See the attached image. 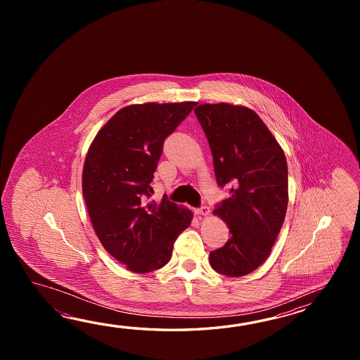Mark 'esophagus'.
<instances>
[{
  "instance_id": "1",
  "label": "esophagus",
  "mask_w": 360,
  "mask_h": 360,
  "mask_svg": "<svg viewBox=\"0 0 360 360\" xmlns=\"http://www.w3.org/2000/svg\"><path fill=\"white\" fill-rule=\"evenodd\" d=\"M194 212L197 214H202V216H207V214H210V208L207 206L199 207V208L194 210Z\"/></svg>"
}]
</instances>
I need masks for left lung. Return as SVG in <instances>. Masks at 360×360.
Segmentation results:
<instances>
[{"mask_svg": "<svg viewBox=\"0 0 360 360\" xmlns=\"http://www.w3.org/2000/svg\"><path fill=\"white\" fill-rule=\"evenodd\" d=\"M194 113L212 152L217 185L230 186L229 198L214 211L226 222L230 238L210 252V264L222 276H247L268 259L283 225L288 205L285 155L250 108L202 104Z\"/></svg>", "mask_w": 360, "mask_h": 360, "instance_id": "1", "label": "left lung"}]
</instances>
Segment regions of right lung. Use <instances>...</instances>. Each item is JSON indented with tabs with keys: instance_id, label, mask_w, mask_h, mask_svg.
Wrapping results in <instances>:
<instances>
[{
	"instance_id": "obj_1",
	"label": "right lung",
	"mask_w": 360,
	"mask_h": 360,
	"mask_svg": "<svg viewBox=\"0 0 360 360\" xmlns=\"http://www.w3.org/2000/svg\"><path fill=\"white\" fill-rule=\"evenodd\" d=\"M197 105L194 101L122 108L94 139L84 160L82 191L92 226L115 260L139 274L169 262L189 210L150 200L166 138Z\"/></svg>"
}]
</instances>
